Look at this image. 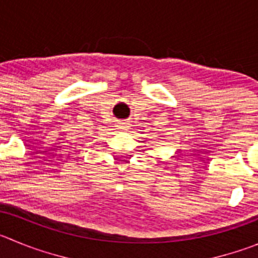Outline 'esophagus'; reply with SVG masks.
<instances>
[{
	"label": "esophagus",
	"instance_id": "esophagus-1",
	"mask_svg": "<svg viewBox=\"0 0 258 258\" xmlns=\"http://www.w3.org/2000/svg\"><path fill=\"white\" fill-rule=\"evenodd\" d=\"M118 128L127 130L128 128V123H126V122H119V123H118Z\"/></svg>",
	"mask_w": 258,
	"mask_h": 258
}]
</instances>
